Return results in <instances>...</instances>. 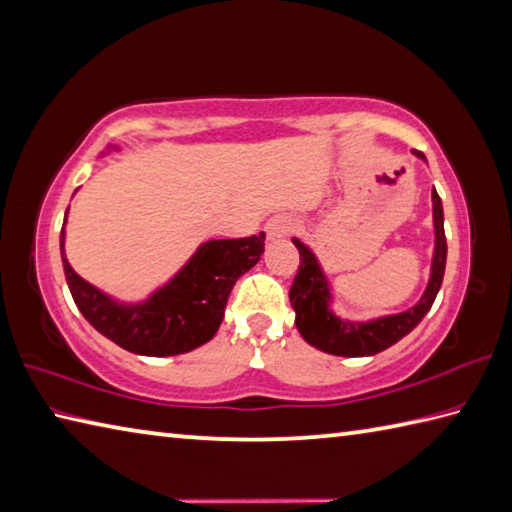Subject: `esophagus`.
Here are the masks:
<instances>
[{
	"instance_id": "esophagus-1",
	"label": "esophagus",
	"mask_w": 512,
	"mask_h": 512,
	"mask_svg": "<svg viewBox=\"0 0 512 512\" xmlns=\"http://www.w3.org/2000/svg\"><path fill=\"white\" fill-rule=\"evenodd\" d=\"M289 231H292V223H289V218H285V216L269 218L265 225V234L269 240H281L289 234Z\"/></svg>"
}]
</instances>
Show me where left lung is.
<instances>
[{
  "instance_id": "obj_1",
  "label": "left lung",
  "mask_w": 512,
  "mask_h": 512,
  "mask_svg": "<svg viewBox=\"0 0 512 512\" xmlns=\"http://www.w3.org/2000/svg\"><path fill=\"white\" fill-rule=\"evenodd\" d=\"M412 153L426 162L423 153ZM432 227H435V249H432L430 278L419 301L406 312L376 316L368 321H354V318H343L334 312L330 278L323 272V265L318 263L314 249L301 238H292L301 254V267H298L294 285L289 289V303L296 312L294 323L303 339L325 354L352 359V356L379 354L410 334L430 312L439 294L443 272H446L448 245L446 234H443V207L437 189H432Z\"/></svg>"
}]
</instances>
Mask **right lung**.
Instances as JSON below:
<instances>
[{
    "mask_svg": "<svg viewBox=\"0 0 512 512\" xmlns=\"http://www.w3.org/2000/svg\"><path fill=\"white\" fill-rule=\"evenodd\" d=\"M118 151H122L120 144H109L100 158ZM66 223L69 209L60 234V254L66 285L77 310L106 339L140 356L185 354L214 339L225 316L231 287L265 252L263 231L249 238L207 240L147 298L120 301L84 281L71 267L66 258Z\"/></svg>",
    "mask_w": 512,
    "mask_h": 512,
    "instance_id": "add662e5",
    "label": "right lung"
}]
</instances>
